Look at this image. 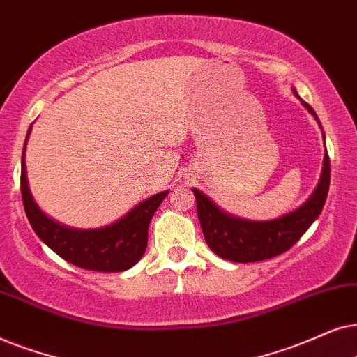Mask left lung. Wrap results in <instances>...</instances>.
Returning <instances> with one entry per match:
<instances>
[{"label":"left lung","instance_id":"8db88e82","mask_svg":"<svg viewBox=\"0 0 357 357\" xmlns=\"http://www.w3.org/2000/svg\"><path fill=\"white\" fill-rule=\"evenodd\" d=\"M292 91L301 99L296 88H292ZM301 102L315 117L321 129L315 111L303 99H301ZM328 188H330V158L325 145L320 181L315 191L301 207L282 217L264 222L246 220L222 211L211 197H207L199 189L192 188V192L196 196L199 222L208 248L220 258L234 263H255V261L274 258L297 243L298 238L320 215L328 196Z\"/></svg>","mask_w":357,"mask_h":357}]
</instances>
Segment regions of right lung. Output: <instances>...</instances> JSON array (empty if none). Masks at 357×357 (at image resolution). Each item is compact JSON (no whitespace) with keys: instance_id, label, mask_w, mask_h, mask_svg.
Returning <instances> with one entry per match:
<instances>
[{"instance_id":"1","label":"right lung","mask_w":357,"mask_h":357,"mask_svg":"<svg viewBox=\"0 0 357 357\" xmlns=\"http://www.w3.org/2000/svg\"><path fill=\"white\" fill-rule=\"evenodd\" d=\"M32 126L26 135L21 160V192L24 211L36 235L60 258L78 268L101 273H121L139 263L146 250L151 217L169 191L155 194L137 204L130 212L111 225L91 230L71 228L55 222L37 206L29 189L26 171V145Z\"/></svg>"}]
</instances>
